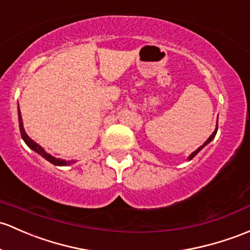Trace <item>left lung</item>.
I'll list each match as a JSON object with an SVG mask.
<instances>
[{
	"label": "left lung",
	"mask_w": 250,
	"mask_h": 250,
	"mask_svg": "<svg viewBox=\"0 0 250 250\" xmlns=\"http://www.w3.org/2000/svg\"><path fill=\"white\" fill-rule=\"evenodd\" d=\"M217 122H218V120H217ZM217 130H218V123H217V127H216V130H214V132H213V133H212V135H211L210 137H208V141H206V142H205V143H204V144H203V146H199V147H198V149H197V150H195V151H194V152H192V154H190V156L188 157V160H192V158H193V157H194V156H195V155H197V154H198V152H199V151H200V150H201V149H203V147H204V146H208V143H210V142L212 141V139H213V138H214V136H216V133H217Z\"/></svg>",
	"instance_id": "obj_1"
}]
</instances>
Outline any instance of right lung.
I'll return each mask as SVG.
<instances>
[{"mask_svg":"<svg viewBox=\"0 0 250 250\" xmlns=\"http://www.w3.org/2000/svg\"><path fill=\"white\" fill-rule=\"evenodd\" d=\"M18 112H19V126H20L21 137H22V139H23V141H25V143L27 144V146L31 147L32 150H34V151L38 152L39 155H42V156L44 157L45 160H47V161H49V162L52 163V165H56V166H68V165H70V163H74V161H63V160H60V158H56V157L51 156V155L46 154V152H45V150L42 149V147L40 146L39 144H37L36 142L32 141V139L27 136V133L25 132V130H23L22 118H21L20 108H19V107H18Z\"/></svg>","mask_w":250,"mask_h":250,"instance_id":"obj_1","label":"right lung"}]
</instances>
